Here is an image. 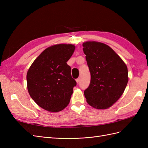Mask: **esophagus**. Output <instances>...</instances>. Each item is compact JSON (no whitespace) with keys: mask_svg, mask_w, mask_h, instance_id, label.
<instances>
[{"mask_svg":"<svg viewBox=\"0 0 148 148\" xmlns=\"http://www.w3.org/2000/svg\"><path fill=\"white\" fill-rule=\"evenodd\" d=\"M79 79H80V78H77V79H76V82H77V83H79Z\"/></svg>","mask_w":148,"mask_h":148,"instance_id":"1","label":"esophagus"}]
</instances>
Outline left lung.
Listing matches in <instances>:
<instances>
[{
    "label": "left lung",
    "instance_id": "left-lung-1",
    "mask_svg": "<svg viewBox=\"0 0 148 148\" xmlns=\"http://www.w3.org/2000/svg\"><path fill=\"white\" fill-rule=\"evenodd\" d=\"M83 52L91 73V82L84 95L91 106L106 109L122 95L128 81L127 66L112 49L106 44L87 41Z\"/></svg>",
    "mask_w": 148,
    "mask_h": 148
}]
</instances>
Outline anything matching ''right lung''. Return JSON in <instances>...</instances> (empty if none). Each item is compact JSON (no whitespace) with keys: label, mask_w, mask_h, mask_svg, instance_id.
Here are the masks:
<instances>
[{"label":"right lung","mask_w":148,"mask_h":148,"mask_svg":"<svg viewBox=\"0 0 148 148\" xmlns=\"http://www.w3.org/2000/svg\"><path fill=\"white\" fill-rule=\"evenodd\" d=\"M75 46L60 44L46 49L31 65L26 75L28 91L36 104L49 112L62 110L70 102L77 82L66 62Z\"/></svg>","instance_id":"obj_1"}]
</instances>
